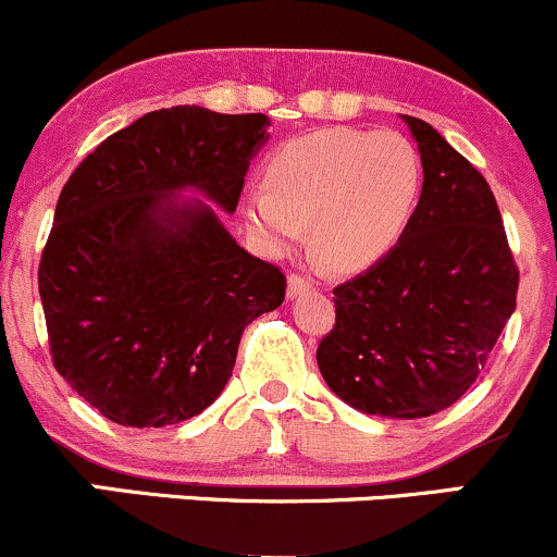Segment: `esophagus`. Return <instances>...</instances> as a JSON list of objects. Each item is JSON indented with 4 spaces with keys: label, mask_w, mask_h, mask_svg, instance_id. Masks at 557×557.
I'll return each instance as SVG.
<instances>
[{
    "label": "esophagus",
    "mask_w": 557,
    "mask_h": 557,
    "mask_svg": "<svg viewBox=\"0 0 557 557\" xmlns=\"http://www.w3.org/2000/svg\"><path fill=\"white\" fill-rule=\"evenodd\" d=\"M311 287H314V283H311L309 277H300V274H290V277H287V296L290 298L304 296V293H309Z\"/></svg>",
    "instance_id": "obj_1"
}]
</instances>
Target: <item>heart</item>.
I'll list each match as a JSON object with an SVG mask.
<instances>
[{"mask_svg": "<svg viewBox=\"0 0 557 557\" xmlns=\"http://www.w3.org/2000/svg\"><path fill=\"white\" fill-rule=\"evenodd\" d=\"M421 157L395 131L324 127L285 140L264 164V190L243 196L248 233L270 253L306 238L337 272L385 259L419 207Z\"/></svg>", "mask_w": 557, "mask_h": 557, "instance_id": "b5f03b06", "label": "heart"}]
</instances>
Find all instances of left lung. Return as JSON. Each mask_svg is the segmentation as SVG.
Masks as SVG:
<instances>
[{
  "instance_id": "left-lung-1",
  "label": "left lung",
  "mask_w": 557,
  "mask_h": 557,
  "mask_svg": "<svg viewBox=\"0 0 557 557\" xmlns=\"http://www.w3.org/2000/svg\"><path fill=\"white\" fill-rule=\"evenodd\" d=\"M424 183L398 246L335 290L317 363L356 411L421 419L453 406L516 311L519 270L487 181L430 123L403 114Z\"/></svg>"
}]
</instances>
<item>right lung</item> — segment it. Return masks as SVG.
<instances>
[{
	"mask_svg": "<svg viewBox=\"0 0 557 557\" xmlns=\"http://www.w3.org/2000/svg\"><path fill=\"white\" fill-rule=\"evenodd\" d=\"M267 114L170 107L112 133L62 188L38 267L54 369L114 424H181L220 398L243 330L285 274L222 216L270 140Z\"/></svg>",
	"mask_w": 557,
	"mask_h": 557,
	"instance_id": "obj_1",
	"label": "right lung"
}]
</instances>
